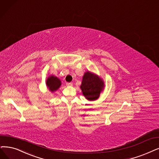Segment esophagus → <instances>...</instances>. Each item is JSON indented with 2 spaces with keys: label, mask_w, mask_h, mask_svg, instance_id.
Returning <instances> with one entry per match:
<instances>
[{
  "label": "esophagus",
  "mask_w": 159,
  "mask_h": 159,
  "mask_svg": "<svg viewBox=\"0 0 159 159\" xmlns=\"http://www.w3.org/2000/svg\"><path fill=\"white\" fill-rule=\"evenodd\" d=\"M66 85L67 86H72L73 84L72 83H66Z\"/></svg>",
  "instance_id": "esophagus-1"
}]
</instances>
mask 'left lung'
<instances>
[{
  "mask_svg": "<svg viewBox=\"0 0 159 159\" xmlns=\"http://www.w3.org/2000/svg\"><path fill=\"white\" fill-rule=\"evenodd\" d=\"M104 81L99 75L87 71L82 78L80 89L87 100L93 101L99 98L100 93L104 91Z\"/></svg>",
  "mask_w": 159,
  "mask_h": 159,
  "instance_id": "8db88e82",
  "label": "left lung"
}]
</instances>
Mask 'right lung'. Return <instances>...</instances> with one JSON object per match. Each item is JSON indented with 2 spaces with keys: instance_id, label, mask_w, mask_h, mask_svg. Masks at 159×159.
Segmentation results:
<instances>
[{
  "instance_id": "right-lung-1",
  "label": "right lung",
  "mask_w": 159,
  "mask_h": 159,
  "mask_svg": "<svg viewBox=\"0 0 159 159\" xmlns=\"http://www.w3.org/2000/svg\"><path fill=\"white\" fill-rule=\"evenodd\" d=\"M46 87L49 91L53 93L58 90L61 86V81L59 78L53 75L48 76L46 81Z\"/></svg>"
}]
</instances>
